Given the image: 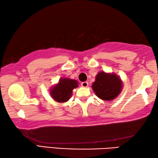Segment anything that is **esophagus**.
I'll use <instances>...</instances> for the list:
<instances>
[{
	"label": "esophagus",
	"instance_id": "1",
	"mask_svg": "<svg viewBox=\"0 0 158 158\" xmlns=\"http://www.w3.org/2000/svg\"><path fill=\"white\" fill-rule=\"evenodd\" d=\"M81 85L82 87L86 88V87H88V85H89V83H88L87 81H84V82L81 83Z\"/></svg>",
	"mask_w": 158,
	"mask_h": 158
}]
</instances>
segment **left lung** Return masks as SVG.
Segmentation results:
<instances>
[{
  "instance_id": "8db88e82",
  "label": "left lung",
  "mask_w": 158,
  "mask_h": 158,
  "mask_svg": "<svg viewBox=\"0 0 158 158\" xmlns=\"http://www.w3.org/2000/svg\"><path fill=\"white\" fill-rule=\"evenodd\" d=\"M123 88V82L118 76L114 73L100 72L95 77L92 89L95 95L102 100H114L120 93Z\"/></svg>"
}]
</instances>
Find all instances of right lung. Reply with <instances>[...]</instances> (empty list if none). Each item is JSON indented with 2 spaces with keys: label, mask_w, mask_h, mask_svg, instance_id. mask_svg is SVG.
<instances>
[{
  "label": "right lung",
  "mask_w": 158,
  "mask_h": 158,
  "mask_svg": "<svg viewBox=\"0 0 158 158\" xmlns=\"http://www.w3.org/2000/svg\"><path fill=\"white\" fill-rule=\"evenodd\" d=\"M78 87L77 80L69 78H60L57 84L50 89L52 98L58 102H65L71 98L74 89Z\"/></svg>",
  "instance_id": "add662e5"
}]
</instances>
